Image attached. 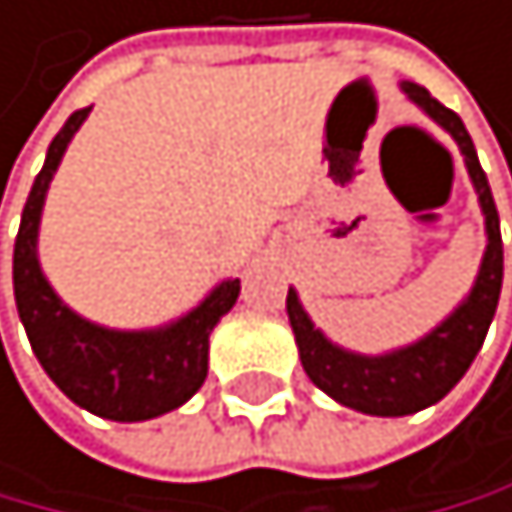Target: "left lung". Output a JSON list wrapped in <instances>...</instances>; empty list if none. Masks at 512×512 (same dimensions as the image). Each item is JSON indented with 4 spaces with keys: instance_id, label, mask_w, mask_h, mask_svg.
Segmentation results:
<instances>
[{
    "instance_id": "left-lung-1",
    "label": "left lung",
    "mask_w": 512,
    "mask_h": 512,
    "mask_svg": "<svg viewBox=\"0 0 512 512\" xmlns=\"http://www.w3.org/2000/svg\"><path fill=\"white\" fill-rule=\"evenodd\" d=\"M402 94L457 143L464 156V169L474 182L480 215H484V258H480L477 277L467 297L444 317L438 326H431L415 343H405L389 353H356L340 343H333L310 313L303 310L300 294L294 287L287 290V317L294 330L297 353L303 362V372L320 392H326L333 402L362 415L398 418L415 415L421 408L441 402L464 372L471 369L474 356L484 346V336L490 330V320L497 313L500 287H503V241H500V215L493 205V192L487 182V172L480 169V159L474 150V140L467 133L464 120L431 97L425 87L415 81H402Z\"/></svg>"
}]
</instances>
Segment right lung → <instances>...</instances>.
Returning a JSON list of instances; mask_svg holds the SVG:
<instances>
[{"label":"right lung","mask_w":512,"mask_h":512,"mask_svg":"<svg viewBox=\"0 0 512 512\" xmlns=\"http://www.w3.org/2000/svg\"><path fill=\"white\" fill-rule=\"evenodd\" d=\"M91 107L74 110L32 182L12 254L15 307L41 369L74 405L110 421H150L186 405L209 376V336L235 307L238 277L215 284L192 310L150 330H114L81 317L41 271L38 228L48 186Z\"/></svg>","instance_id":"obj_1"}]
</instances>
